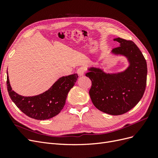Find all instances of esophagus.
I'll return each instance as SVG.
<instances>
[{"label": "esophagus", "instance_id": "1", "mask_svg": "<svg viewBox=\"0 0 158 158\" xmlns=\"http://www.w3.org/2000/svg\"><path fill=\"white\" fill-rule=\"evenodd\" d=\"M85 72V69L84 67H80L77 70V73L79 76H83Z\"/></svg>", "mask_w": 158, "mask_h": 158}]
</instances>
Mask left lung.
<instances>
[{"label":"left lung","instance_id":"8db88e82","mask_svg":"<svg viewBox=\"0 0 158 158\" xmlns=\"http://www.w3.org/2000/svg\"><path fill=\"white\" fill-rule=\"evenodd\" d=\"M114 41L120 45L111 52L126 56L128 67L113 74L91 67L85 76L92 80L89 94L94 106L102 112L119 115L130 111L142 99L146 89L148 70L144 56L135 43L120 37Z\"/></svg>","mask_w":158,"mask_h":158}]
</instances>
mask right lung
Returning <instances> with one entry per match:
<instances>
[{"mask_svg": "<svg viewBox=\"0 0 158 158\" xmlns=\"http://www.w3.org/2000/svg\"><path fill=\"white\" fill-rule=\"evenodd\" d=\"M78 77L77 74L63 76L46 92L35 96L26 97L12 90L8 76L7 89L12 102L27 116L37 120H45L56 116L63 109L68 93Z\"/></svg>", "mask_w": 158, "mask_h": 158, "instance_id": "1", "label": "right lung"}]
</instances>
